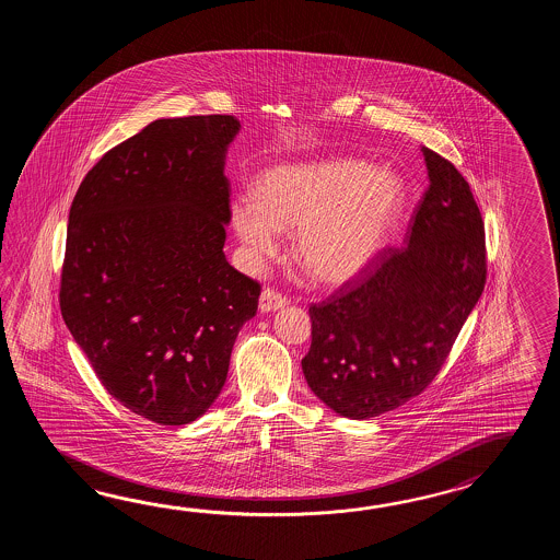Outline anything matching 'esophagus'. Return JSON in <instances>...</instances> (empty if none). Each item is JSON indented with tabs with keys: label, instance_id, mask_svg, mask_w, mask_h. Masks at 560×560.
Here are the masks:
<instances>
[{
	"label": "esophagus",
	"instance_id": "34e87169",
	"mask_svg": "<svg viewBox=\"0 0 560 560\" xmlns=\"http://www.w3.org/2000/svg\"><path fill=\"white\" fill-rule=\"evenodd\" d=\"M290 304L288 296L278 292L275 288H266L260 294V310L262 312H275V310L285 308Z\"/></svg>",
	"mask_w": 560,
	"mask_h": 560
}]
</instances>
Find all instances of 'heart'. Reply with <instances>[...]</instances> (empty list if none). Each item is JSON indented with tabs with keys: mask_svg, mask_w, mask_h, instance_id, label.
Listing matches in <instances>:
<instances>
[{
	"mask_svg": "<svg viewBox=\"0 0 560 560\" xmlns=\"http://www.w3.org/2000/svg\"><path fill=\"white\" fill-rule=\"evenodd\" d=\"M400 182L364 162H322L272 170L258 200L238 198L234 226L252 256L278 250V230L296 232L294 256L324 284L352 280L384 248L402 210Z\"/></svg>",
	"mask_w": 560,
	"mask_h": 560,
	"instance_id": "1",
	"label": "heart"
}]
</instances>
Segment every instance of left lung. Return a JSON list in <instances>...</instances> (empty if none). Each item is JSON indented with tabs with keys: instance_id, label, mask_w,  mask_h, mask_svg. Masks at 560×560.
I'll return each mask as SVG.
<instances>
[{
	"instance_id": "8db88e82",
	"label": "left lung",
	"mask_w": 560,
	"mask_h": 560,
	"mask_svg": "<svg viewBox=\"0 0 560 560\" xmlns=\"http://www.w3.org/2000/svg\"><path fill=\"white\" fill-rule=\"evenodd\" d=\"M430 184L406 246L376 258L320 304L302 370L340 417L366 420L424 393L487 284L485 222L465 176L424 148Z\"/></svg>"
}]
</instances>
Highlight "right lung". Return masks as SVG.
<instances>
[{"label":"right lung","mask_w":560,"mask_h":560,"mask_svg":"<svg viewBox=\"0 0 560 560\" xmlns=\"http://www.w3.org/2000/svg\"><path fill=\"white\" fill-rule=\"evenodd\" d=\"M234 116L155 119L102 155L75 191L60 308L107 393L179 427L226 382L262 285L224 256Z\"/></svg>","instance_id":"add662e5"}]
</instances>
